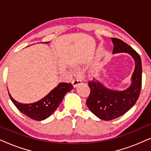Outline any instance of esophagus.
<instances>
[{
	"label": "esophagus",
	"instance_id": "1",
	"mask_svg": "<svg viewBox=\"0 0 151 151\" xmlns=\"http://www.w3.org/2000/svg\"><path fill=\"white\" fill-rule=\"evenodd\" d=\"M80 84H81V80L78 79H74L73 80V82H72V84H73L74 88L77 87L78 85H79Z\"/></svg>",
	"mask_w": 151,
	"mask_h": 151
}]
</instances>
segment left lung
Instances as JSON below:
<instances>
[{"instance_id":"8db88e82","label":"left lung","mask_w":151,"mask_h":151,"mask_svg":"<svg viewBox=\"0 0 151 151\" xmlns=\"http://www.w3.org/2000/svg\"><path fill=\"white\" fill-rule=\"evenodd\" d=\"M114 45L113 53H127L135 61L131 84L123 91L113 90L93 78L88 82L91 93L86 105L93 114L105 121L117 118L129 111L137 102L142 86V61L139 55L127 43L116 38H111Z\"/></svg>"}]
</instances>
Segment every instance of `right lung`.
Segmentation results:
<instances>
[{
	"instance_id": "add662e5",
	"label": "right lung",
	"mask_w": 151,
	"mask_h": 151,
	"mask_svg": "<svg viewBox=\"0 0 151 151\" xmlns=\"http://www.w3.org/2000/svg\"><path fill=\"white\" fill-rule=\"evenodd\" d=\"M73 88L71 83L60 82L45 98L32 104H22L18 102L12 98L9 91L8 93L12 102L20 112L34 120L42 121L48 118L55 112L63 101L65 94L71 91Z\"/></svg>"
}]
</instances>
